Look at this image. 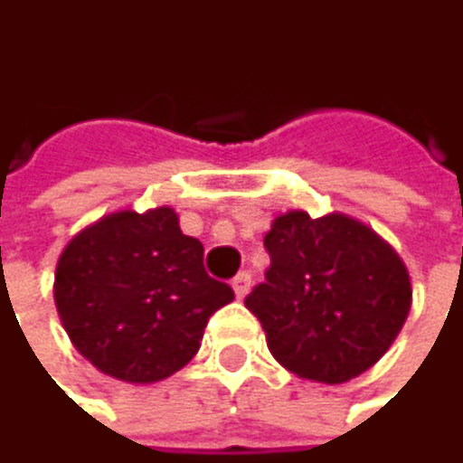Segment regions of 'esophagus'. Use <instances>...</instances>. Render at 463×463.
I'll list each match as a JSON object with an SVG mask.
<instances>
[{"label": "esophagus", "instance_id": "34e87169", "mask_svg": "<svg viewBox=\"0 0 463 463\" xmlns=\"http://www.w3.org/2000/svg\"><path fill=\"white\" fill-rule=\"evenodd\" d=\"M233 290H236V296H239V298H247V296H250V290H252V277H250L247 271H241V274L233 279Z\"/></svg>", "mask_w": 463, "mask_h": 463}]
</instances>
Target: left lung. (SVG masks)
Wrapping results in <instances>:
<instances>
[{"label":"left lung","instance_id":"1","mask_svg":"<svg viewBox=\"0 0 463 463\" xmlns=\"http://www.w3.org/2000/svg\"><path fill=\"white\" fill-rule=\"evenodd\" d=\"M271 266L247 296L271 355L296 377L339 385L369 372L412 307L399 252L347 213L288 211L266 233Z\"/></svg>","mask_w":463,"mask_h":463}]
</instances>
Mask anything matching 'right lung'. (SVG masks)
<instances>
[{"label":"right lung","instance_id":"right-lung-1","mask_svg":"<svg viewBox=\"0 0 463 463\" xmlns=\"http://www.w3.org/2000/svg\"><path fill=\"white\" fill-rule=\"evenodd\" d=\"M236 296L203 269L170 205L113 211L61 250L53 301L72 347L102 374L151 385L200 350L208 317Z\"/></svg>","mask_w":463,"mask_h":463}]
</instances>
